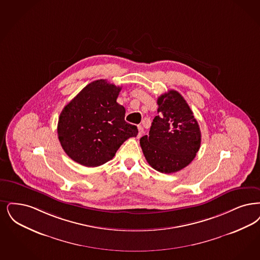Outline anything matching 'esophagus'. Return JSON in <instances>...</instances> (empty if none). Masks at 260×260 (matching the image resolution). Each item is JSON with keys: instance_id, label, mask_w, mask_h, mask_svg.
Wrapping results in <instances>:
<instances>
[{"instance_id": "obj_1", "label": "esophagus", "mask_w": 260, "mask_h": 260, "mask_svg": "<svg viewBox=\"0 0 260 260\" xmlns=\"http://www.w3.org/2000/svg\"><path fill=\"white\" fill-rule=\"evenodd\" d=\"M137 128H138V135H137V136H138V137H140L141 135H143L144 129H143L142 125H137Z\"/></svg>"}]
</instances>
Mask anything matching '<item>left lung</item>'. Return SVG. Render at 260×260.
Here are the masks:
<instances>
[{
	"label": "left lung",
	"mask_w": 260,
	"mask_h": 260,
	"mask_svg": "<svg viewBox=\"0 0 260 260\" xmlns=\"http://www.w3.org/2000/svg\"><path fill=\"white\" fill-rule=\"evenodd\" d=\"M157 116L149 135L140 138L148 164L161 173H174L188 166L197 156L201 133L185 99L174 90L157 99Z\"/></svg>",
	"instance_id": "8db88e82"
}]
</instances>
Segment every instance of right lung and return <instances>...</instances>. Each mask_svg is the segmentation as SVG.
Wrapping results in <instances>:
<instances>
[{"instance_id":"obj_1","label":"right lung","mask_w":260,"mask_h":260,"mask_svg":"<svg viewBox=\"0 0 260 260\" xmlns=\"http://www.w3.org/2000/svg\"><path fill=\"white\" fill-rule=\"evenodd\" d=\"M122 87L104 79L88 84L62 109L58 137L66 154L77 164L100 167L113 158L137 126L125 121V107L116 101Z\"/></svg>"}]
</instances>
